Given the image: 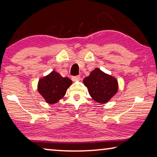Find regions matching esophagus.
I'll use <instances>...</instances> for the list:
<instances>
[{"mask_svg": "<svg viewBox=\"0 0 157 157\" xmlns=\"http://www.w3.org/2000/svg\"><path fill=\"white\" fill-rule=\"evenodd\" d=\"M80 78V77H79V75H77V76H73L72 78V80L73 81H77V80H78V79Z\"/></svg>", "mask_w": 157, "mask_h": 157, "instance_id": "34e87169", "label": "esophagus"}]
</instances>
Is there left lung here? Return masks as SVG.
Masks as SVG:
<instances>
[{
	"label": "left lung",
	"instance_id": "left-lung-1",
	"mask_svg": "<svg viewBox=\"0 0 157 157\" xmlns=\"http://www.w3.org/2000/svg\"><path fill=\"white\" fill-rule=\"evenodd\" d=\"M83 82L92 99L101 104L108 102L118 92L116 79L99 68L91 72L90 75L84 79Z\"/></svg>",
	"mask_w": 157,
	"mask_h": 157
}]
</instances>
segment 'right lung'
Listing matches in <instances>:
<instances>
[{
	"mask_svg": "<svg viewBox=\"0 0 157 157\" xmlns=\"http://www.w3.org/2000/svg\"><path fill=\"white\" fill-rule=\"evenodd\" d=\"M72 82L71 79L63 78L59 73L53 71L48 75L39 79L38 91L46 102L53 104L64 97Z\"/></svg>",
	"mask_w": 157,
	"mask_h": 157,
	"instance_id": "right-lung-1",
	"label": "right lung"
}]
</instances>
